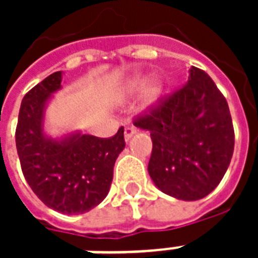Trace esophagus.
<instances>
[{"label": "esophagus", "mask_w": 258, "mask_h": 258, "mask_svg": "<svg viewBox=\"0 0 258 258\" xmlns=\"http://www.w3.org/2000/svg\"><path fill=\"white\" fill-rule=\"evenodd\" d=\"M137 134V130H135V127H133V125H125L124 127V141L128 142L131 138L134 137Z\"/></svg>", "instance_id": "1"}]
</instances>
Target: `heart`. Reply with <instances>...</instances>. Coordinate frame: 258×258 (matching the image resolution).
Here are the masks:
<instances>
[{
  "label": "heart",
  "instance_id": "obj_1",
  "mask_svg": "<svg viewBox=\"0 0 258 258\" xmlns=\"http://www.w3.org/2000/svg\"><path fill=\"white\" fill-rule=\"evenodd\" d=\"M145 78L143 76H134L128 83H127V86H125V91L127 92H134V91H137L141 87L145 86ZM162 91H163V86H162V83L157 79H153V80H150L146 87L143 88V92H142V104L143 107H151L159 100V97L162 95Z\"/></svg>",
  "mask_w": 258,
  "mask_h": 258
}]
</instances>
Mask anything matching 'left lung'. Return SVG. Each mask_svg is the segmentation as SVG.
Listing matches in <instances>:
<instances>
[{"instance_id": "1", "label": "left lung", "mask_w": 258, "mask_h": 258, "mask_svg": "<svg viewBox=\"0 0 258 258\" xmlns=\"http://www.w3.org/2000/svg\"><path fill=\"white\" fill-rule=\"evenodd\" d=\"M134 124L150 131L149 174L167 196L201 200L224 178L234 150L232 116L224 95L202 70L191 67L187 83Z\"/></svg>"}]
</instances>
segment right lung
Returning <instances> with one entry per match:
<instances>
[{
	"label": "right lung",
	"mask_w": 258,
	"mask_h": 258,
	"mask_svg": "<svg viewBox=\"0 0 258 258\" xmlns=\"http://www.w3.org/2000/svg\"><path fill=\"white\" fill-rule=\"evenodd\" d=\"M62 72H54L22 99L16 146L26 182L48 206L62 214H83L100 204L109 191L113 166L125 147L124 128L112 138L74 131L61 138L46 135L45 111L61 89Z\"/></svg>",
	"instance_id": "obj_1"
}]
</instances>
